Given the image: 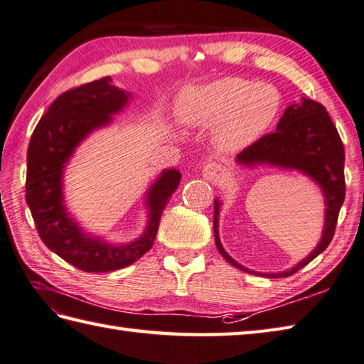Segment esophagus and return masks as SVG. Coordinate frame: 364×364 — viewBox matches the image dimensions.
I'll return each instance as SVG.
<instances>
[{
    "label": "esophagus",
    "mask_w": 364,
    "mask_h": 364,
    "mask_svg": "<svg viewBox=\"0 0 364 364\" xmlns=\"http://www.w3.org/2000/svg\"><path fill=\"white\" fill-rule=\"evenodd\" d=\"M202 175L205 180H210L215 183L223 181L225 176V167L220 166V164H216V162H210V164H206V166H203Z\"/></svg>",
    "instance_id": "esophagus-1"
}]
</instances>
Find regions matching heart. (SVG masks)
Returning <instances> with one entry per match:
<instances>
[{"label": "heart", "mask_w": 364, "mask_h": 364, "mask_svg": "<svg viewBox=\"0 0 364 364\" xmlns=\"http://www.w3.org/2000/svg\"><path fill=\"white\" fill-rule=\"evenodd\" d=\"M279 109L281 95L273 85L223 77L184 90L178 101V118L191 127L216 124V145L224 151H235L259 140Z\"/></svg>", "instance_id": "1"}]
</instances>
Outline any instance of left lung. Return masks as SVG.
Listing matches in <instances>:
<instances>
[{
    "label": "left lung",
    "instance_id": "1",
    "mask_svg": "<svg viewBox=\"0 0 364 364\" xmlns=\"http://www.w3.org/2000/svg\"><path fill=\"white\" fill-rule=\"evenodd\" d=\"M344 145L336 126L322 104L303 97L300 104H290L276 126V131L263 135L255 144L247 146L237 156V162L243 167L269 166L284 170H295L318 184L325 198V225L318 245L308 257L295 267L281 273H257L233 260L219 240V211L220 202L215 198V241L220 255L241 272L269 277H287L308 265L331 243L336 229L339 210L344 203Z\"/></svg>",
    "mask_w": 364,
    "mask_h": 364
}]
</instances>
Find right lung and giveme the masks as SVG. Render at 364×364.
<instances>
[{
	"instance_id": "obj_1",
	"label": "right lung",
	"mask_w": 364,
	"mask_h": 364,
	"mask_svg": "<svg viewBox=\"0 0 364 364\" xmlns=\"http://www.w3.org/2000/svg\"><path fill=\"white\" fill-rule=\"evenodd\" d=\"M132 96L99 78L63 92L36 126L26 154V203L44 245L70 265L87 273H107L131 265L148 252L158 233L162 211L176 191L181 173L162 170L148 188V223L139 238L113 245L82 230L66 210L63 176L77 146L101 127L109 126Z\"/></svg>"
}]
</instances>
